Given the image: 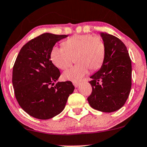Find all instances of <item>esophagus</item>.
<instances>
[{"instance_id":"esophagus-1","label":"esophagus","mask_w":147,"mask_h":147,"mask_svg":"<svg viewBox=\"0 0 147 147\" xmlns=\"http://www.w3.org/2000/svg\"><path fill=\"white\" fill-rule=\"evenodd\" d=\"M73 85H74V86H75V88H78L79 86V85H80V84H79V83H75V82H74V83H73Z\"/></svg>"}]
</instances>
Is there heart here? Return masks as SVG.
Here are the masks:
<instances>
[{
    "instance_id": "1",
    "label": "heart",
    "mask_w": 147,
    "mask_h": 147,
    "mask_svg": "<svg viewBox=\"0 0 147 147\" xmlns=\"http://www.w3.org/2000/svg\"><path fill=\"white\" fill-rule=\"evenodd\" d=\"M105 54V45L100 37L91 34L79 35L63 42V47H54L51 59L55 66L65 70L72 64L73 58L77 63L63 73L65 80L78 83L92 70L101 66Z\"/></svg>"
}]
</instances>
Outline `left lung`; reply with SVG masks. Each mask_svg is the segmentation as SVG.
<instances>
[{"mask_svg":"<svg viewBox=\"0 0 147 147\" xmlns=\"http://www.w3.org/2000/svg\"><path fill=\"white\" fill-rule=\"evenodd\" d=\"M100 35L105 45V54L100 70L90 77L92 87L88 98L93 109L113 112L125 105L131 88V61L126 46L114 35Z\"/></svg>","mask_w":147,"mask_h":147,"instance_id":"8db88e82","label":"left lung"}]
</instances>
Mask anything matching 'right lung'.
Here are the masks:
<instances>
[{
    "instance_id": "obj_1",
    "label": "right lung",
    "mask_w": 147,
    "mask_h": 147,
    "mask_svg": "<svg viewBox=\"0 0 147 147\" xmlns=\"http://www.w3.org/2000/svg\"><path fill=\"white\" fill-rule=\"evenodd\" d=\"M66 37L43 33L23 46L17 57L12 75L14 93L21 108L32 117L47 120L60 114L75 90L71 81L54 84L60 72L51 61L56 42Z\"/></svg>"
}]
</instances>
